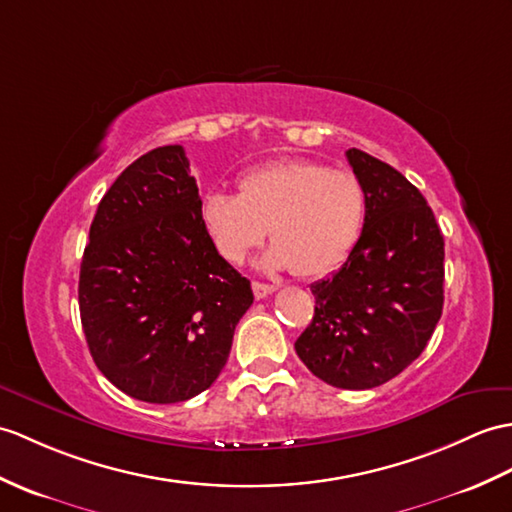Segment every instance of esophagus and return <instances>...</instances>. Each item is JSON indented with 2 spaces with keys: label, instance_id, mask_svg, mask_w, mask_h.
<instances>
[{
  "label": "esophagus",
  "instance_id": "1",
  "mask_svg": "<svg viewBox=\"0 0 512 512\" xmlns=\"http://www.w3.org/2000/svg\"><path fill=\"white\" fill-rule=\"evenodd\" d=\"M275 292V285H268V283H261V281H253V294L255 299H266L268 294Z\"/></svg>",
  "mask_w": 512,
  "mask_h": 512
}]
</instances>
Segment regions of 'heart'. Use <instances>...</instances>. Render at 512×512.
I'll return each instance as SVG.
<instances>
[{"instance_id":"b5f03b06","label":"heart","mask_w":512,"mask_h":512,"mask_svg":"<svg viewBox=\"0 0 512 512\" xmlns=\"http://www.w3.org/2000/svg\"><path fill=\"white\" fill-rule=\"evenodd\" d=\"M237 189L240 194L211 192L200 205L202 224L229 264H242L268 229L272 246L261 266L325 277L360 242L366 192L349 170H331L314 159H279L244 172Z\"/></svg>"}]
</instances>
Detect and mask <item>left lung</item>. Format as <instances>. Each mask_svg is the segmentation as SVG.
I'll return each mask as SVG.
<instances>
[{"label":"left lung","mask_w":512,"mask_h":512,"mask_svg":"<svg viewBox=\"0 0 512 512\" xmlns=\"http://www.w3.org/2000/svg\"><path fill=\"white\" fill-rule=\"evenodd\" d=\"M347 159L366 192L362 237L334 275L312 285L314 318L294 349L329 386L366 390L397 377L432 338L445 242L406 176L358 148Z\"/></svg>","instance_id":"left-lung-1"}]
</instances>
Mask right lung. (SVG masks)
Segmentation results:
<instances>
[{
    "instance_id": "obj_1",
    "label": "right lung",
    "mask_w": 512,
    "mask_h": 512,
    "mask_svg": "<svg viewBox=\"0 0 512 512\" xmlns=\"http://www.w3.org/2000/svg\"><path fill=\"white\" fill-rule=\"evenodd\" d=\"M183 146H161L115 178L80 264L82 331L95 366L128 397L176 403L216 382L251 281L200 218Z\"/></svg>"
}]
</instances>
